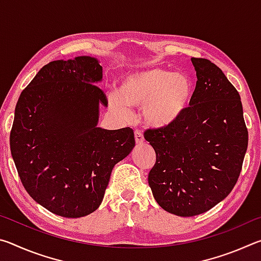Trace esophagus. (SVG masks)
<instances>
[{"label":"esophagus","mask_w":261,"mask_h":261,"mask_svg":"<svg viewBox=\"0 0 261 261\" xmlns=\"http://www.w3.org/2000/svg\"><path fill=\"white\" fill-rule=\"evenodd\" d=\"M135 139H136V143L139 144V145L145 143V138H144L143 134H141V132L138 131V130L135 132Z\"/></svg>","instance_id":"obj_1"}]
</instances>
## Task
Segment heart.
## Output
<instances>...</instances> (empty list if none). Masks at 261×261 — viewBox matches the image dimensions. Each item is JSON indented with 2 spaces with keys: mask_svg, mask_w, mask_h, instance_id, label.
<instances>
[{
  "mask_svg": "<svg viewBox=\"0 0 261 261\" xmlns=\"http://www.w3.org/2000/svg\"><path fill=\"white\" fill-rule=\"evenodd\" d=\"M193 95L194 84L187 73L152 68L126 76L120 92L110 98V103L123 117L130 116V108L141 107L145 124L153 129H166L187 114Z\"/></svg>",
  "mask_w": 261,
  "mask_h": 261,
  "instance_id": "obj_1",
  "label": "heart"
}]
</instances>
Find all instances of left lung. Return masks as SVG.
<instances>
[{"label":"left lung","mask_w":261,"mask_h":261,"mask_svg":"<svg viewBox=\"0 0 261 261\" xmlns=\"http://www.w3.org/2000/svg\"><path fill=\"white\" fill-rule=\"evenodd\" d=\"M191 61L197 73L191 107L174 125L144 134L156 154L148 174L154 199L178 216L205 213L231 192L249 141L236 88L210 60Z\"/></svg>","instance_id":"1"}]
</instances>
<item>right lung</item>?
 I'll list each match as a JSON object with an SVG mask.
<instances>
[{"mask_svg": "<svg viewBox=\"0 0 261 261\" xmlns=\"http://www.w3.org/2000/svg\"><path fill=\"white\" fill-rule=\"evenodd\" d=\"M94 57L53 61L16 105L10 149L19 178L38 204L64 218L93 213L114 166L135 147L130 127H98L100 105H108Z\"/></svg>", "mask_w": 261, "mask_h": 261, "instance_id": "obj_1", "label": "right lung"}]
</instances>
